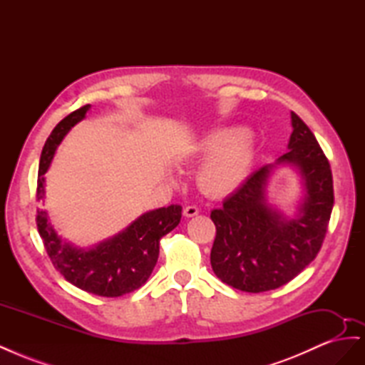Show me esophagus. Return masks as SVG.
I'll use <instances>...</instances> for the list:
<instances>
[{"label":"esophagus","mask_w":365,"mask_h":365,"mask_svg":"<svg viewBox=\"0 0 365 365\" xmlns=\"http://www.w3.org/2000/svg\"><path fill=\"white\" fill-rule=\"evenodd\" d=\"M197 213H200V208L195 207V205H187V207L184 208V216H185V217H193V216H196Z\"/></svg>","instance_id":"obj_1"}]
</instances>
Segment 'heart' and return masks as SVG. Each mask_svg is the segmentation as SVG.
<instances>
[{
    "mask_svg": "<svg viewBox=\"0 0 365 365\" xmlns=\"http://www.w3.org/2000/svg\"><path fill=\"white\" fill-rule=\"evenodd\" d=\"M201 157H212L197 173L201 189L212 196L236 192L248 178L254 160V138L247 130L219 129L196 146Z\"/></svg>",
    "mask_w": 365,
    "mask_h": 365,
    "instance_id": "1",
    "label": "heart"
}]
</instances>
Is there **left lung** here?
Here are the masks:
<instances>
[{
    "mask_svg": "<svg viewBox=\"0 0 365 365\" xmlns=\"http://www.w3.org/2000/svg\"><path fill=\"white\" fill-rule=\"evenodd\" d=\"M288 152L275 163H292L302 175L305 200L294 220L266 202L267 180L274 164L251 173L210 215L216 225L210 262L217 279L245 292L277 289L311 263L326 237L334 208L330 164L312 130L291 113Z\"/></svg>",
    "mask_w": 365,
    "mask_h": 365,
    "instance_id": "obj_1",
    "label": "left lung"
}]
</instances>
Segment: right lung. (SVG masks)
I'll return each instance as SVG.
<instances>
[{"label": "right lung", "mask_w": 365, "mask_h": 365, "mask_svg": "<svg viewBox=\"0 0 365 365\" xmlns=\"http://www.w3.org/2000/svg\"><path fill=\"white\" fill-rule=\"evenodd\" d=\"M85 105L61 120L43 145L36 197H43V175L48 170L58 146L68 130L79 123L90 109ZM181 205L152 210L135 219L121 233L90 250L77 248L58 236L47 212L38 210L36 225L48 257L67 282L77 288L101 297H120L138 289L155 268L160 254V239L180 224Z\"/></svg>", "instance_id": "right-lung-1"}]
</instances>
